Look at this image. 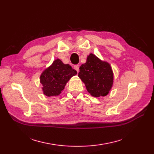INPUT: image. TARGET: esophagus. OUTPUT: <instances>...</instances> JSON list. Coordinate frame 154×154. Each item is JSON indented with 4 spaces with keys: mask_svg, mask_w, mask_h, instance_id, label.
I'll return each instance as SVG.
<instances>
[{
    "mask_svg": "<svg viewBox=\"0 0 154 154\" xmlns=\"http://www.w3.org/2000/svg\"><path fill=\"white\" fill-rule=\"evenodd\" d=\"M74 68L77 72L79 71V66H78V65H75V66H74Z\"/></svg>",
    "mask_w": 154,
    "mask_h": 154,
    "instance_id": "esophagus-1",
    "label": "esophagus"
}]
</instances>
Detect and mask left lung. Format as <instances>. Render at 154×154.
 <instances>
[{
	"label": "left lung",
	"instance_id": "left-lung-1",
	"mask_svg": "<svg viewBox=\"0 0 154 154\" xmlns=\"http://www.w3.org/2000/svg\"><path fill=\"white\" fill-rule=\"evenodd\" d=\"M78 76L87 91L96 97L106 96L113 85L114 74L110 65L92 53L80 66Z\"/></svg>",
	"mask_w": 154,
	"mask_h": 154
}]
</instances>
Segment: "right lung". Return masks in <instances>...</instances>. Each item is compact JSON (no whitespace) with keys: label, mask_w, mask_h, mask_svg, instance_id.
Masks as SVG:
<instances>
[{"label":"right lung","mask_w":154,"mask_h":154,"mask_svg":"<svg viewBox=\"0 0 154 154\" xmlns=\"http://www.w3.org/2000/svg\"><path fill=\"white\" fill-rule=\"evenodd\" d=\"M76 74V71L69 64H64L58 58L55 60L42 72L40 77L44 94L49 97L58 96L68 81Z\"/></svg>","instance_id":"obj_1"}]
</instances>
